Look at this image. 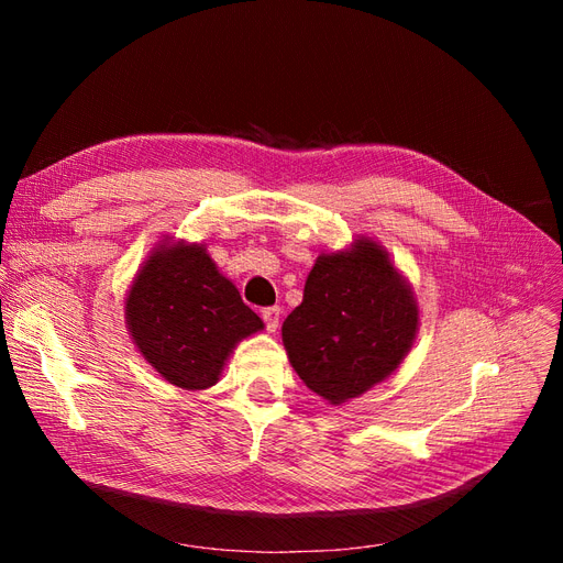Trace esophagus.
I'll list each match as a JSON object with an SVG mask.
<instances>
[{
    "label": "esophagus",
    "instance_id": "esophagus-1",
    "mask_svg": "<svg viewBox=\"0 0 563 563\" xmlns=\"http://www.w3.org/2000/svg\"><path fill=\"white\" fill-rule=\"evenodd\" d=\"M261 317H263V321H265V329L269 331V333H275L277 329H279V317H282V308H265L263 312H261Z\"/></svg>",
    "mask_w": 563,
    "mask_h": 563
}]
</instances>
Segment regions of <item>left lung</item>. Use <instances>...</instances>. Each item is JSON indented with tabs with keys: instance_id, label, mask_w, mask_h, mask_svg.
Wrapping results in <instances>:
<instances>
[{
	"instance_id": "obj_1",
	"label": "left lung",
	"mask_w": 563,
	"mask_h": 563,
	"mask_svg": "<svg viewBox=\"0 0 563 563\" xmlns=\"http://www.w3.org/2000/svg\"><path fill=\"white\" fill-rule=\"evenodd\" d=\"M418 305L411 288L371 240L347 253H321L302 302L284 319L291 366L331 404L360 397L411 350Z\"/></svg>"
}]
</instances>
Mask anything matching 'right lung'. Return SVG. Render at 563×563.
I'll return each instance as SVG.
<instances>
[{
    "label": "right lung",
    "instance_id": "right-lung-1",
    "mask_svg": "<svg viewBox=\"0 0 563 563\" xmlns=\"http://www.w3.org/2000/svg\"><path fill=\"white\" fill-rule=\"evenodd\" d=\"M126 321L145 360L172 385L211 387L228 354L263 329L203 246H164L133 282Z\"/></svg>",
    "mask_w": 563,
    "mask_h": 563
}]
</instances>
